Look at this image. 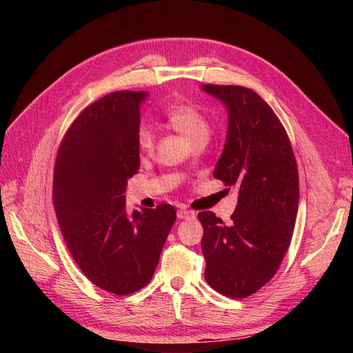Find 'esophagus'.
Masks as SVG:
<instances>
[{"instance_id":"obj_1","label":"esophagus","mask_w":353,"mask_h":353,"mask_svg":"<svg viewBox=\"0 0 353 353\" xmlns=\"http://www.w3.org/2000/svg\"><path fill=\"white\" fill-rule=\"evenodd\" d=\"M178 219H193L196 218V213L193 210H185V209H179L176 212Z\"/></svg>"}]
</instances>
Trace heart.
Masks as SVG:
<instances>
[{
	"label": "heart",
	"mask_w": 353,
	"mask_h": 353,
	"mask_svg": "<svg viewBox=\"0 0 353 353\" xmlns=\"http://www.w3.org/2000/svg\"><path fill=\"white\" fill-rule=\"evenodd\" d=\"M166 119L172 125V128L185 137L191 143L197 140V138H209L210 134V125L206 121V117L203 116L194 105L191 104H175L166 112ZM154 137L150 131V128L140 126V130L137 131V145L141 148L143 152H148L153 148Z\"/></svg>",
	"instance_id": "1"
}]
</instances>
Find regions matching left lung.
<instances>
[{
	"label": "left lung",
	"mask_w": 353,
	"mask_h": 353,
	"mask_svg": "<svg viewBox=\"0 0 353 353\" xmlns=\"http://www.w3.org/2000/svg\"><path fill=\"white\" fill-rule=\"evenodd\" d=\"M228 112L227 138L213 176L239 188L231 222L200 212L205 279L218 293L243 299L275 275L290 245L299 206L294 154L274 110L239 85H201Z\"/></svg>",
	"instance_id": "obj_1"
}]
</instances>
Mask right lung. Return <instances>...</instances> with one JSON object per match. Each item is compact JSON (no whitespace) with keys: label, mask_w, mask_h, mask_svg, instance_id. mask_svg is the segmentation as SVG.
I'll use <instances>...</instances> for the list:
<instances>
[{"label":"right lung","mask_w":353,"mask_h":353,"mask_svg":"<svg viewBox=\"0 0 353 353\" xmlns=\"http://www.w3.org/2000/svg\"><path fill=\"white\" fill-rule=\"evenodd\" d=\"M148 92L117 91L88 105L66 132L56 160L52 201L81 271L113 294L152 280L176 219L170 205L126 210L128 179L140 168V108Z\"/></svg>","instance_id":"1"}]
</instances>
